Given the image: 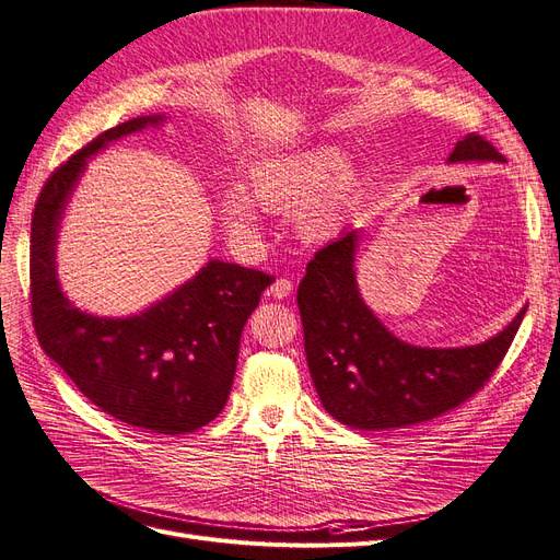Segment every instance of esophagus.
I'll return each mask as SVG.
<instances>
[{
	"label": "esophagus",
	"instance_id": "esophagus-1",
	"mask_svg": "<svg viewBox=\"0 0 560 560\" xmlns=\"http://www.w3.org/2000/svg\"><path fill=\"white\" fill-rule=\"evenodd\" d=\"M292 292H294L292 280L278 278V280L271 284V289H268V296H273V299H287Z\"/></svg>",
	"mask_w": 560,
	"mask_h": 560
}]
</instances>
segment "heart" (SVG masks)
<instances>
[{"mask_svg": "<svg viewBox=\"0 0 560 560\" xmlns=\"http://www.w3.org/2000/svg\"><path fill=\"white\" fill-rule=\"evenodd\" d=\"M345 152L338 145H317L282 160L266 162L249 173V191L259 206L296 215L305 238H324L338 229L350 208L359 178L345 168ZM255 201L234 187L220 201L226 224L243 236L259 231Z\"/></svg>", "mask_w": 560, "mask_h": 560, "instance_id": "heart-1", "label": "heart"}]
</instances>
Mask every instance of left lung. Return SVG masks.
Returning <instances> with one entry per match:
<instances>
[{
	"mask_svg": "<svg viewBox=\"0 0 560 560\" xmlns=\"http://www.w3.org/2000/svg\"><path fill=\"white\" fill-rule=\"evenodd\" d=\"M450 162H503L479 133H468ZM359 231L350 229L322 247L299 284V313L307 369L322 405L345 427L387 431L445 415L477 394L526 315L498 336L470 347H417L398 340L363 303L354 255Z\"/></svg>",
	"mask_w": 560,
	"mask_h": 560,
	"instance_id": "1",
	"label": "left lung"
}]
</instances>
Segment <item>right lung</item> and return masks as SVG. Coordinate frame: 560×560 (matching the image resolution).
Returning <instances> with one entry per match:
<instances>
[{"label":"right lung","mask_w":560,"mask_h":560,"mask_svg":"<svg viewBox=\"0 0 560 560\" xmlns=\"http://www.w3.org/2000/svg\"><path fill=\"white\" fill-rule=\"evenodd\" d=\"M162 120L145 115L106 129L55 168L32 215L30 289L38 345L90 402L133 429L178 435L222 412L243 326L276 278L213 259L148 311L113 319L71 305L55 273L57 229L88 160Z\"/></svg>","instance_id":"1"}]
</instances>
